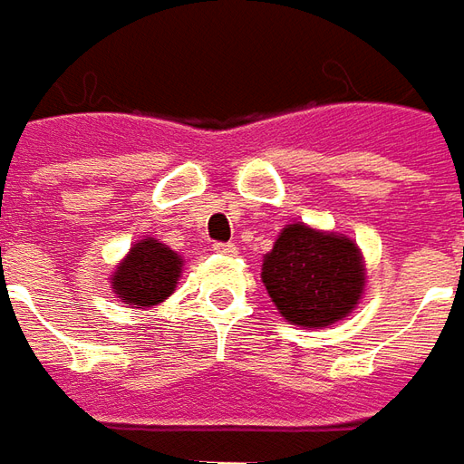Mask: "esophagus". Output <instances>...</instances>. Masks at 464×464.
I'll use <instances>...</instances> for the list:
<instances>
[{
	"label": "esophagus",
	"instance_id": "1",
	"mask_svg": "<svg viewBox=\"0 0 464 464\" xmlns=\"http://www.w3.org/2000/svg\"><path fill=\"white\" fill-rule=\"evenodd\" d=\"M215 252L217 255H225V257H235L237 255V245H232V242H217Z\"/></svg>",
	"mask_w": 464,
	"mask_h": 464
}]
</instances>
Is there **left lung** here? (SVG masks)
Returning a JSON list of instances; mask_svg holds the SVG:
<instances>
[{
  "label": "left lung",
  "mask_w": 464,
  "mask_h": 464,
  "mask_svg": "<svg viewBox=\"0 0 464 464\" xmlns=\"http://www.w3.org/2000/svg\"><path fill=\"white\" fill-rule=\"evenodd\" d=\"M364 257L357 242L304 222L282 227L262 259V282L279 314L302 330L344 320L364 295Z\"/></svg>",
  "instance_id": "left-lung-1"
}]
</instances>
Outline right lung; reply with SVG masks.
Listing matches in <instances>:
<instances>
[{"label":"right lung","instance_id":"1","mask_svg":"<svg viewBox=\"0 0 464 464\" xmlns=\"http://www.w3.org/2000/svg\"><path fill=\"white\" fill-rule=\"evenodd\" d=\"M182 257L160 239H137L110 275L111 292L127 307L150 310L172 295L182 277Z\"/></svg>","mask_w":464,"mask_h":464}]
</instances>
